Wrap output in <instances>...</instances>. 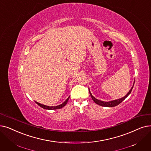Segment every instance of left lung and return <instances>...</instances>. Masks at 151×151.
Listing matches in <instances>:
<instances>
[{
    "label": "left lung",
    "mask_w": 151,
    "mask_h": 151,
    "mask_svg": "<svg viewBox=\"0 0 151 151\" xmlns=\"http://www.w3.org/2000/svg\"><path fill=\"white\" fill-rule=\"evenodd\" d=\"M134 83H133V86H132V88H131V89L129 90V91L128 93V94L125 96H124L122 98H120V99H116V100H114V101H109V102H104V101H100V100H98L96 98H95L93 95H92L91 93L89 91V94L91 95V97L92 98V99L93 100V101L98 104L99 105V106H103V107H115V106H118V105L120 104L123 101H124V99H126V98L129 95V94L131 93V92H132L133 88V86H134Z\"/></svg>",
    "instance_id": "left-lung-1"
}]
</instances>
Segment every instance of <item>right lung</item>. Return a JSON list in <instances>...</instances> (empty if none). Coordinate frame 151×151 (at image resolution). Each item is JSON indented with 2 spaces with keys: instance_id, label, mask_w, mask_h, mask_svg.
I'll use <instances>...</instances> for the list:
<instances>
[{
  "instance_id": "obj_1",
  "label": "right lung",
  "mask_w": 151,
  "mask_h": 151,
  "mask_svg": "<svg viewBox=\"0 0 151 151\" xmlns=\"http://www.w3.org/2000/svg\"><path fill=\"white\" fill-rule=\"evenodd\" d=\"M69 97H68L67 99H66V101H65L63 103H62V104L59 105V106H45V105H43V104H41L39 102H35L39 106H40L41 107L44 109H47V110H56V109H61L62 107H63L65 105L67 104V103L68 102V99H69Z\"/></svg>"
}]
</instances>
